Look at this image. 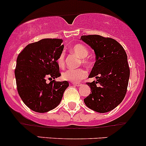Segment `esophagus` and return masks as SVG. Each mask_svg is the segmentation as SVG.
<instances>
[{"instance_id": "esophagus-1", "label": "esophagus", "mask_w": 146, "mask_h": 146, "mask_svg": "<svg viewBox=\"0 0 146 146\" xmlns=\"http://www.w3.org/2000/svg\"><path fill=\"white\" fill-rule=\"evenodd\" d=\"M72 84L74 86H78V87L81 86L82 85V84H80V83H72Z\"/></svg>"}]
</instances>
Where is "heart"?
Here are the masks:
<instances>
[{
	"label": "heart",
	"instance_id": "1",
	"mask_svg": "<svg viewBox=\"0 0 146 146\" xmlns=\"http://www.w3.org/2000/svg\"><path fill=\"white\" fill-rule=\"evenodd\" d=\"M71 51L76 55H77L79 58H82V62L83 64H88V61L86 59L88 55V50L85 46L82 44L78 43V44L74 45L71 48ZM57 63L60 67H64V53L62 52L60 54L57 60ZM87 72L83 68H79L76 70H67L62 74V78L64 80L69 81L72 82H79L81 80L84 79L86 76Z\"/></svg>",
	"mask_w": 146,
	"mask_h": 146
}]
</instances>
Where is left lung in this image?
<instances>
[{"instance_id":"left-lung-1","label":"left lung","mask_w":146,"mask_h":146,"mask_svg":"<svg viewBox=\"0 0 146 146\" xmlns=\"http://www.w3.org/2000/svg\"><path fill=\"white\" fill-rule=\"evenodd\" d=\"M80 40L91 46L96 62L88 77L96 81L87 83L90 95L84 100L90 109L105 113L119 106L126 95L130 70L124 48L117 40L100 35L82 36Z\"/></svg>"}]
</instances>
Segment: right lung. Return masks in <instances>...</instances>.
I'll use <instances>...</instances> for the list:
<instances>
[{"label":"right lung","mask_w":146,"mask_h":146,"mask_svg":"<svg viewBox=\"0 0 146 146\" xmlns=\"http://www.w3.org/2000/svg\"><path fill=\"white\" fill-rule=\"evenodd\" d=\"M62 41L41 39L27 45L18 55L15 70L18 94L34 112L44 113L56 108L69 86L67 81L54 80L61 75L57 60L64 48ZM47 78L54 80L47 83Z\"/></svg>","instance_id":"obj_1"}]
</instances>
